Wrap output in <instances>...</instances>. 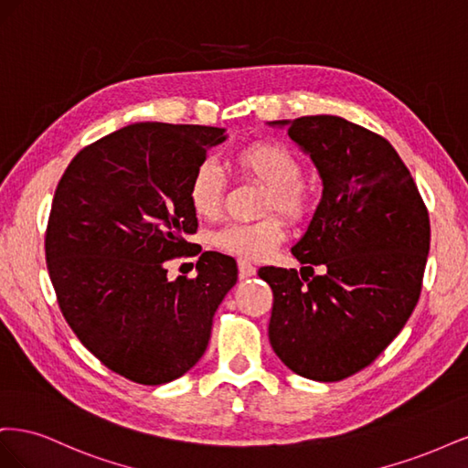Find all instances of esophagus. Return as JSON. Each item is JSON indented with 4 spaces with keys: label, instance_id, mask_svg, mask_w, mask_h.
<instances>
[{
    "label": "esophagus",
    "instance_id": "34e87169",
    "mask_svg": "<svg viewBox=\"0 0 468 468\" xmlns=\"http://www.w3.org/2000/svg\"><path fill=\"white\" fill-rule=\"evenodd\" d=\"M238 269H239V277H253L256 275V265L250 263L248 260H239L238 261Z\"/></svg>",
    "mask_w": 468,
    "mask_h": 468
}]
</instances>
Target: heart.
<instances>
[{
    "mask_svg": "<svg viewBox=\"0 0 468 468\" xmlns=\"http://www.w3.org/2000/svg\"><path fill=\"white\" fill-rule=\"evenodd\" d=\"M234 172L248 181L265 186L261 212L273 211L256 222H230L212 234L210 242L224 253L242 260H263L287 238V222L304 220L314 205V195L303 179V162L291 148L275 140H256L232 155ZM224 181L215 164L203 162L195 167L187 186V201L199 218L212 220L220 215Z\"/></svg>",
    "mask_w": 468,
    "mask_h": 468,
    "instance_id": "b5f03b06",
    "label": "heart"
}]
</instances>
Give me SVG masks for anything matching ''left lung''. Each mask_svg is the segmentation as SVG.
<instances>
[{
	"label": "left lung",
	"mask_w": 468,
	"mask_h": 468,
	"mask_svg": "<svg viewBox=\"0 0 468 468\" xmlns=\"http://www.w3.org/2000/svg\"><path fill=\"white\" fill-rule=\"evenodd\" d=\"M316 164L322 201L292 248L301 271L261 267L273 291L269 342L291 371L344 380L400 334L421 292L430 215L387 138L334 115L279 121ZM324 273L314 275V265Z\"/></svg>",
	"instance_id": "8db88e82"
}]
</instances>
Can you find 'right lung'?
Segmentation results:
<instances>
[{
  "mask_svg": "<svg viewBox=\"0 0 468 468\" xmlns=\"http://www.w3.org/2000/svg\"><path fill=\"white\" fill-rule=\"evenodd\" d=\"M224 138L217 126L129 124L80 150L56 187L45 236L56 301L80 342L138 385H164L203 357L238 281L217 251L201 253L193 279L165 269L189 256L199 226L189 179Z\"/></svg>",
  "mask_w": 468,
  "mask_h": 468,
  "instance_id": "add662e5",
  "label": "right lung"
}]
</instances>
